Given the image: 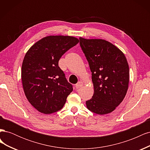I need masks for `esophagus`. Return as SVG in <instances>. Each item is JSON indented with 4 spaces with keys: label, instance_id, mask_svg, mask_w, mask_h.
Listing matches in <instances>:
<instances>
[{
    "label": "esophagus",
    "instance_id": "esophagus-1",
    "mask_svg": "<svg viewBox=\"0 0 150 150\" xmlns=\"http://www.w3.org/2000/svg\"><path fill=\"white\" fill-rule=\"evenodd\" d=\"M83 86V83L81 82V81H79V82H78V83H77L75 86V87L76 89H79L80 88L82 87V86Z\"/></svg>",
    "mask_w": 150,
    "mask_h": 150
}]
</instances>
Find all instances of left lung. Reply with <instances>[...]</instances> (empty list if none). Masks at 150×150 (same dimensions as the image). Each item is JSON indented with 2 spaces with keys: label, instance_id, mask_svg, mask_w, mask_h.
Returning <instances> with one entry per match:
<instances>
[{
  "label": "left lung",
  "instance_id": "8db88e82",
  "mask_svg": "<svg viewBox=\"0 0 150 150\" xmlns=\"http://www.w3.org/2000/svg\"><path fill=\"white\" fill-rule=\"evenodd\" d=\"M80 46L92 72L94 94L86 101L88 109L98 115L114 111L128 89L129 66L125 54L103 39L79 38Z\"/></svg>",
  "mask_w": 150,
  "mask_h": 150
}]
</instances>
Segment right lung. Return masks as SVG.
<instances>
[{
    "mask_svg": "<svg viewBox=\"0 0 150 150\" xmlns=\"http://www.w3.org/2000/svg\"><path fill=\"white\" fill-rule=\"evenodd\" d=\"M78 42L79 39L72 36H47L25 54L22 65V86L29 102L39 112L47 115L61 110L73 90L58 62Z\"/></svg>",
    "mask_w": 150,
    "mask_h": 150,
    "instance_id": "add662e5",
    "label": "right lung"
}]
</instances>
